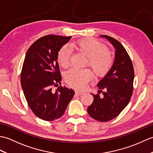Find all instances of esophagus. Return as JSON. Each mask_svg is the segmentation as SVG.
Listing matches in <instances>:
<instances>
[{"mask_svg":"<svg viewBox=\"0 0 153 153\" xmlns=\"http://www.w3.org/2000/svg\"><path fill=\"white\" fill-rule=\"evenodd\" d=\"M82 94H83L82 92H79V91H76V93H75V95H76V96H79L81 95H82Z\"/></svg>","mask_w":153,"mask_h":153,"instance_id":"esophagus-1","label":"esophagus"}]
</instances>
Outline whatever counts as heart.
Here are the masks:
<instances>
[{"label": "heart", "instance_id": "heart-1", "mask_svg": "<svg viewBox=\"0 0 153 153\" xmlns=\"http://www.w3.org/2000/svg\"><path fill=\"white\" fill-rule=\"evenodd\" d=\"M70 48L83 54L87 58L89 66L97 76L106 74L113 64V57L110 52L99 41L94 39L80 40L70 45ZM71 50L66 45L62 47L57 53V61L64 68L70 66ZM92 72L88 69H71L65 74V81L68 85L77 90H82L86 83L91 79Z\"/></svg>", "mask_w": 153, "mask_h": 153}]
</instances>
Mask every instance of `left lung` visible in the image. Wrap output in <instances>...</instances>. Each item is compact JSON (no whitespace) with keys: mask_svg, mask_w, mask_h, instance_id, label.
<instances>
[{"mask_svg":"<svg viewBox=\"0 0 153 153\" xmlns=\"http://www.w3.org/2000/svg\"><path fill=\"white\" fill-rule=\"evenodd\" d=\"M108 39L115 48V59L112 68L97 84L103 95H93V102L87 112L99 122H108L118 116L128 105L134 89V70L130 57L123 45L108 35H100ZM105 90V92H102Z\"/></svg>","mask_w":153,"mask_h":153,"instance_id":"left-lung-1","label":"left lung"}]
</instances>
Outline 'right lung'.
Masks as SVG:
<instances>
[{"instance_id":"1","label":"right lung","mask_w":153,"mask_h":153,"mask_svg":"<svg viewBox=\"0 0 153 153\" xmlns=\"http://www.w3.org/2000/svg\"><path fill=\"white\" fill-rule=\"evenodd\" d=\"M71 37L48 35L41 37L27 50L21 72V85L31 110L39 118L53 121L64 114L74 91L60 85L61 74L57 53Z\"/></svg>"}]
</instances>
